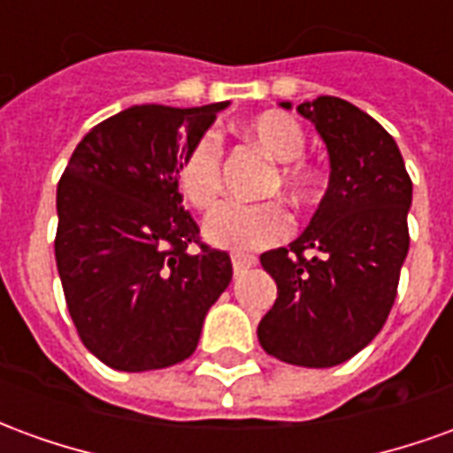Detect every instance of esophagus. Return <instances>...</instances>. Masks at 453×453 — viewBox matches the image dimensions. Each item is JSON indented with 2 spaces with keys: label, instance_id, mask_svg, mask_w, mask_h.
Masks as SVG:
<instances>
[{
  "label": "esophagus",
  "instance_id": "1",
  "mask_svg": "<svg viewBox=\"0 0 453 453\" xmlns=\"http://www.w3.org/2000/svg\"><path fill=\"white\" fill-rule=\"evenodd\" d=\"M252 265H255V257L233 255V272H235V276H240L242 272H247V269H250Z\"/></svg>",
  "mask_w": 453,
  "mask_h": 453
}]
</instances>
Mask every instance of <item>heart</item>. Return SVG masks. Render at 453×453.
I'll list each match as a JSON object with an SVG mask.
<instances>
[{
	"label": "heart",
	"instance_id": "1",
	"mask_svg": "<svg viewBox=\"0 0 453 453\" xmlns=\"http://www.w3.org/2000/svg\"><path fill=\"white\" fill-rule=\"evenodd\" d=\"M247 138L255 140L266 155L276 159L269 191H281L294 206H308L320 194V174L301 155L305 150L303 126L281 111H266L245 123ZM177 184L181 196L194 208H211L220 194V142L213 133L196 138L179 162ZM288 218L279 203H235L213 208L203 223L211 245L223 250H262L284 240Z\"/></svg>",
	"mask_w": 453,
	"mask_h": 453
}]
</instances>
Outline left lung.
Returning <instances> with one entry per match:
<instances>
[{
    "label": "left lung",
    "instance_id": "obj_1",
    "mask_svg": "<svg viewBox=\"0 0 453 453\" xmlns=\"http://www.w3.org/2000/svg\"><path fill=\"white\" fill-rule=\"evenodd\" d=\"M298 113L327 145L330 184L301 237L259 257L279 296L257 337L286 364L327 369L388 320L410 247L412 181L388 130L354 104L318 96Z\"/></svg>",
    "mask_w": 453,
    "mask_h": 453
}]
</instances>
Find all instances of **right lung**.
Returning a JSON list of instances; mask_svg holds the SVG:
<instances>
[{
  "label": "right lung",
  "instance_id": "obj_1",
  "mask_svg": "<svg viewBox=\"0 0 453 453\" xmlns=\"http://www.w3.org/2000/svg\"><path fill=\"white\" fill-rule=\"evenodd\" d=\"M226 106H130L80 140L60 177L65 301L84 347L111 369L188 359L233 279L227 252L201 242L177 184L184 152Z\"/></svg>",
  "mask_w": 453,
  "mask_h": 453
}]
</instances>
